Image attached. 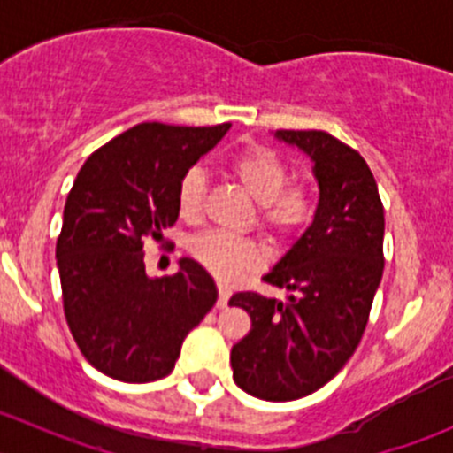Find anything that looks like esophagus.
<instances>
[{"label": "esophagus", "mask_w": 453, "mask_h": 453, "mask_svg": "<svg viewBox=\"0 0 453 453\" xmlns=\"http://www.w3.org/2000/svg\"><path fill=\"white\" fill-rule=\"evenodd\" d=\"M219 289V300H217V307L223 309L227 307V300H230V289H227V285H223V282H219L217 285Z\"/></svg>", "instance_id": "34e87169"}]
</instances>
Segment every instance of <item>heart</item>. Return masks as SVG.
<instances>
[{
    "label": "heart",
    "instance_id": "obj_1",
    "mask_svg": "<svg viewBox=\"0 0 453 453\" xmlns=\"http://www.w3.org/2000/svg\"><path fill=\"white\" fill-rule=\"evenodd\" d=\"M236 184L258 203L256 223L273 239L303 230L313 217V195L304 184H287V166L265 146H250L230 159L227 166ZM205 175L201 168L184 173L177 186V208L184 219H197L203 203ZM190 254L219 278H236L258 265L260 254L248 239L203 232L188 243Z\"/></svg>",
    "mask_w": 453,
    "mask_h": 453
}]
</instances>
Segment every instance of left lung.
<instances>
[{"label": "left lung", "mask_w": 453, "mask_h": 453, "mask_svg": "<svg viewBox=\"0 0 453 453\" xmlns=\"http://www.w3.org/2000/svg\"><path fill=\"white\" fill-rule=\"evenodd\" d=\"M313 162L319 199L313 221L263 276L291 291L287 303L241 291L230 298L252 318L232 346L241 390L294 401L331 381L359 346L383 273V205L368 164L326 131H276Z\"/></svg>", "instance_id": "obj_1"}]
</instances>
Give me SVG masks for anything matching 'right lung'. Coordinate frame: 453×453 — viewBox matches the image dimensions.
<instances>
[{
	"mask_svg": "<svg viewBox=\"0 0 453 453\" xmlns=\"http://www.w3.org/2000/svg\"><path fill=\"white\" fill-rule=\"evenodd\" d=\"M227 129L142 122L91 153L76 175L57 241L63 311L81 353L107 377H166L217 303L212 276L193 258L150 278L144 239L159 241L177 221L180 180Z\"/></svg>",
	"mask_w": 453,
	"mask_h": 453,
	"instance_id": "obj_1",
	"label": "right lung"
}]
</instances>
